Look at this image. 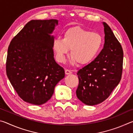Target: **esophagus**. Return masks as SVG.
Returning a JSON list of instances; mask_svg holds the SVG:
<instances>
[{
  "instance_id": "obj_1",
  "label": "esophagus",
  "mask_w": 133,
  "mask_h": 133,
  "mask_svg": "<svg viewBox=\"0 0 133 133\" xmlns=\"http://www.w3.org/2000/svg\"><path fill=\"white\" fill-rule=\"evenodd\" d=\"M65 73H66V75H70V74L72 73V71L70 70H69V69H66V70H65Z\"/></svg>"
}]
</instances>
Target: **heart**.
I'll return each mask as SVG.
<instances>
[{"mask_svg":"<svg viewBox=\"0 0 133 133\" xmlns=\"http://www.w3.org/2000/svg\"><path fill=\"white\" fill-rule=\"evenodd\" d=\"M103 37L98 33L91 32L76 26L65 31L62 38H56L53 48L57 61L63 63L70 49V56L73 63L85 65L91 63L101 51Z\"/></svg>","mask_w":133,"mask_h":133,"instance_id":"heart-1","label":"heart"}]
</instances>
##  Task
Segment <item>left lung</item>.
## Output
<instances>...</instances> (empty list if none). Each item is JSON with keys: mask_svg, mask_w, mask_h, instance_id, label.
<instances>
[{"mask_svg": "<svg viewBox=\"0 0 133 133\" xmlns=\"http://www.w3.org/2000/svg\"><path fill=\"white\" fill-rule=\"evenodd\" d=\"M104 48L90 63L78 71L77 98L89 105L98 104L109 97L120 83L123 70V51L111 28L103 22Z\"/></svg>", "mask_w": 133, "mask_h": 133, "instance_id": "1", "label": "left lung"}]
</instances>
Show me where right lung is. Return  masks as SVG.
<instances>
[{
    "label": "right lung",
    "instance_id": "add662e5",
    "mask_svg": "<svg viewBox=\"0 0 133 133\" xmlns=\"http://www.w3.org/2000/svg\"><path fill=\"white\" fill-rule=\"evenodd\" d=\"M58 21L32 20L11 41L6 74L22 100L41 105L50 100L56 84L65 76L54 58L51 35Z\"/></svg>",
    "mask_w": 133,
    "mask_h": 133
}]
</instances>
